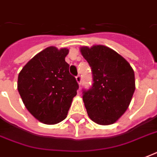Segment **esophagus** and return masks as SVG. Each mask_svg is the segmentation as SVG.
Here are the masks:
<instances>
[{
  "label": "esophagus",
  "mask_w": 157,
  "mask_h": 157,
  "mask_svg": "<svg viewBox=\"0 0 157 157\" xmlns=\"http://www.w3.org/2000/svg\"><path fill=\"white\" fill-rule=\"evenodd\" d=\"M76 81H77V83H78L79 86H81V81H82V78H81V76H77L76 77Z\"/></svg>",
  "instance_id": "1"
}]
</instances>
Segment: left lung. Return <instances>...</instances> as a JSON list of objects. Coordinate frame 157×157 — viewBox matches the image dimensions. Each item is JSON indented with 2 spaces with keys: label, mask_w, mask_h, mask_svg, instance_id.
I'll list each match as a JSON object with an SVG mask.
<instances>
[{
  "label": "left lung",
  "mask_w": 157,
  "mask_h": 157,
  "mask_svg": "<svg viewBox=\"0 0 157 157\" xmlns=\"http://www.w3.org/2000/svg\"><path fill=\"white\" fill-rule=\"evenodd\" d=\"M92 69L93 86L83 92L89 117L101 125L117 122L126 112L135 90L134 71L115 50L105 45L80 48Z\"/></svg>",
  "instance_id": "obj_1"
}]
</instances>
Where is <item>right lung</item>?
Here are the masks:
<instances>
[{"label":"right lung","mask_w":157,"mask_h":157,"mask_svg":"<svg viewBox=\"0 0 157 157\" xmlns=\"http://www.w3.org/2000/svg\"><path fill=\"white\" fill-rule=\"evenodd\" d=\"M67 48L50 46L26 63L18 77V90L28 111L43 124H55L67 117L78 84L65 62Z\"/></svg>","instance_id":"obj_1"}]
</instances>
